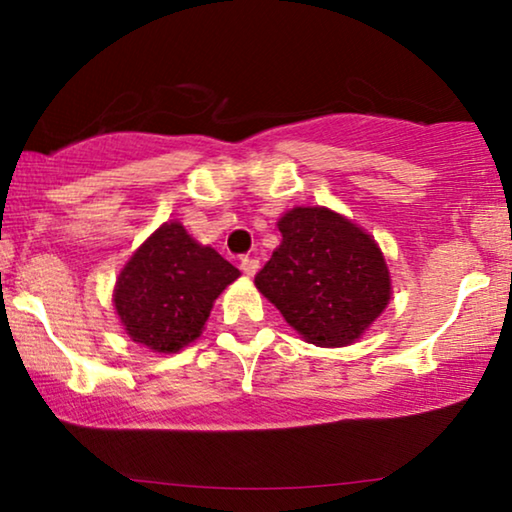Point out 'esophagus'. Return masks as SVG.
Segmentation results:
<instances>
[{
	"mask_svg": "<svg viewBox=\"0 0 512 512\" xmlns=\"http://www.w3.org/2000/svg\"><path fill=\"white\" fill-rule=\"evenodd\" d=\"M240 268H242V272L247 277H254L256 272H258V268H261V263H258V258H254V256H247V258H242Z\"/></svg>",
	"mask_w": 512,
	"mask_h": 512,
	"instance_id": "1",
	"label": "esophagus"
}]
</instances>
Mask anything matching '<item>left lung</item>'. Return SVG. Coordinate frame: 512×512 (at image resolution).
Here are the masks:
<instances>
[{"mask_svg":"<svg viewBox=\"0 0 512 512\" xmlns=\"http://www.w3.org/2000/svg\"><path fill=\"white\" fill-rule=\"evenodd\" d=\"M256 289L317 347L359 340L391 298L389 268L366 230L328 207H293Z\"/></svg>","mask_w":512,"mask_h":512,"instance_id":"1","label":"left lung"}]
</instances>
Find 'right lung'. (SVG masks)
<instances>
[{
    "mask_svg": "<svg viewBox=\"0 0 512 512\" xmlns=\"http://www.w3.org/2000/svg\"><path fill=\"white\" fill-rule=\"evenodd\" d=\"M240 277L219 251L195 242L179 221L163 223L125 263L114 307L132 342L174 354L200 338L214 300Z\"/></svg>",
    "mask_w": 512,
    "mask_h": 512,
    "instance_id": "1",
    "label": "right lung"
}]
</instances>
